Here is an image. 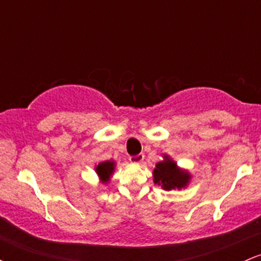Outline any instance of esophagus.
Segmentation results:
<instances>
[{"mask_svg":"<svg viewBox=\"0 0 261 261\" xmlns=\"http://www.w3.org/2000/svg\"><path fill=\"white\" fill-rule=\"evenodd\" d=\"M143 160H145V154L143 153H140L137 155H131L130 157V162H133V163H142Z\"/></svg>","mask_w":261,"mask_h":261,"instance_id":"esophagus-1","label":"esophagus"}]
</instances>
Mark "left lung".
<instances>
[{"instance_id": "1", "label": "left lung", "mask_w": 261, "mask_h": 261, "mask_svg": "<svg viewBox=\"0 0 261 261\" xmlns=\"http://www.w3.org/2000/svg\"><path fill=\"white\" fill-rule=\"evenodd\" d=\"M164 160L155 164L153 170L154 184L161 185L164 190L185 188L190 181L191 175L187 170L179 169L176 163L170 160L169 155L164 154Z\"/></svg>"}]
</instances>
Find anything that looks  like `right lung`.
Wrapping results in <instances>:
<instances>
[{
	"label": "right lung",
	"instance_id": "obj_1",
	"mask_svg": "<svg viewBox=\"0 0 261 261\" xmlns=\"http://www.w3.org/2000/svg\"><path fill=\"white\" fill-rule=\"evenodd\" d=\"M114 169H115V162L113 161H104L100 162L97 167H95V172H97L98 176L100 178L101 182L109 181L110 176L114 173Z\"/></svg>",
	"mask_w": 261,
	"mask_h": 261
}]
</instances>
